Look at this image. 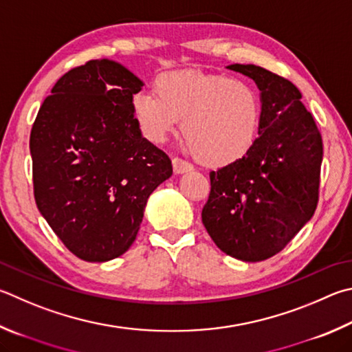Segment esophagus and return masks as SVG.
Returning <instances> with one entry per match:
<instances>
[{
  "instance_id": "1",
  "label": "esophagus",
  "mask_w": 352,
  "mask_h": 352,
  "mask_svg": "<svg viewBox=\"0 0 352 352\" xmlns=\"http://www.w3.org/2000/svg\"><path fill=\"white\" fill-rule=\"evenodd\" d=\"M172 166H174V172L175 174H184V172L192 170V164H189L188 162H184L182 158H172Z\"/></svg>"
}]
</instances>
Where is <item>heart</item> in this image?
<instances>
[{
    "label": "heart",
    "mask_w": 352,
    "mask_h": 352,
    "mask_svg": "<svg viewBox=\"0 0 352 352\" xmlns=\"http://www.w3.org/2000/svg\"><path fill=\"white\" fill-rule=\"evenodd\" d=\"M154 91L132 97V111L143 135L162 143L183 119V135L198 162L228 166L245 157L258 135L261 103L251 82L197 70L169 72Z\"/></svg>",
    "instance_id": "obj_1"
}]
</instances>
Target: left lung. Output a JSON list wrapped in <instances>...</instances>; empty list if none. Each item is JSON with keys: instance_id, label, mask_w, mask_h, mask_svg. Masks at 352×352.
Listing matches in <instances>:
<instances>
[{"instance_id": "obj_1", "label": "left lung", "mask_w": 352, "mask_h": 352, "mask_svg": "<svg viewBox=\"0 0 352 352\" xmlns=\"http://www.w3.org/2000/svg\"><path fill=\"white\" fill-rule=\"evenodd\" d=\"M228 67L261 91L258 138L239 162L210 172L201 221L223 252L261 261L282 251L316 212L322 133L294 82L260 66Z\"/></svg>"}]
</instances>
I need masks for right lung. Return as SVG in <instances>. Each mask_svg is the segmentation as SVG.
Here are the masks:
<instances>
[{
    "label": "right lung",
    "instance_id": "1",
    "mask_svg": "<svg viewBox=\"0 0 352 352\" xmlns=\"http://www.w3.org/2000/svg\"><path fill=\"white\" fill-rule=\"evenodd\" d=\"M143 82L118 63L91 60L52 87L30 131L36 206L85 261L123 255L170 158L142 137L132 97Z\"/></svg>",
    "mask_w": 352,
    "mask_h": 352
}]
</instances>
